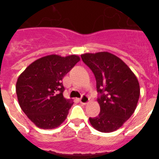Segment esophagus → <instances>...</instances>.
I'll use <instances>...</instances> for the list:
<instances>
[{
  "instance_id": "obj_1",
  "label": "esophagus",
  "mask_w": 159,
  "mask_h": 159,
  "mask_svg": "<svg viewBox=\"0 0 159 159\" xmlns=\"http://www.w3.org/2000/svg\"><path fill=\"white\" fill-rule=\"evenodd\" d=\"M89 102V97L87 95H82V97L80 98V102L83 105H86Z\"/></svg>"
}]
</instances>
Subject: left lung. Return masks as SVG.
Masks as SVG:
<instances>
[{
    "label": "left lung",
    "instance_id": "8db88e82",
    "mask_svg": "<svg viewBox=\"0 0 159 159\" xmlns=\"http://www.w3.org/2000/svg\"><path fill=\"white\" fill-rule=\"evenodd\" d=\"M81 57L94 73L99 93L101 112L89 118L90 123L100 132H113L135 111L140 95L138 79L120 57L111 53H84Z\"/></svg>",
    "mask_w": 159,
    "mask_h": 159
}]
</instances>
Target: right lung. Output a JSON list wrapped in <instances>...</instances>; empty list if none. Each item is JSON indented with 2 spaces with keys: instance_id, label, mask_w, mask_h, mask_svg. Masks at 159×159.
Masks as SVG:
<instances>
[{
  "instance_id": "right-lung-1",
  "label": "right lung",
  "mask_w": 159,
  "mask_h": 159,
  "mask_svg": "<svg viewBox=\"0 0 159 159\" xmlns=\"http://www.w3.org/2000/svg\"><path fill=\"white\" fill-rule=\"evenodd\" d=\"M79 61L77 55H48L32 62L19 76V104L37 127L51 129L66 120L73 102L63 97L62 80Z\"/></svg>"
}]
</instances>
